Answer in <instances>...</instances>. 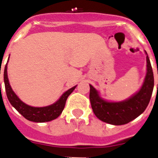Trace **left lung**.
Segmentation results:
<instances>
[{"mask_svg": "<svg viewBox=\"0 0 158 158\" xmlns=\"http://www.w3.org/2000/svg\"><path fill=\"white\" fill-rule=\"evenodd\" d=\"M146 73L139 89L129 98L120 102H111L102 97L100 92L89 85V100L95 115L100 120L113 125H122L139 117L148 106L154 87L152 68L147 53Z\"/></svg>", "mask_w": 158, "mask_h": 158, "instance_id": "left-lung-1", "label": "left lung"}]
</instances>
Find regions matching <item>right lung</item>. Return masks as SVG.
Segmentation results:
<instances>
[{
  "label": "right lung",
  "instance_id": "obj_1",
  "mask_svg": "<svg viewBox=\"0 0 158 158\" xmlns=\"http://www.w3.org/2000/svg\"><path fill=\"white\" fill-rule=\"evenodd\" d=\"M8 61H7V62H8ZM7 62H6L5 69H4V83H5L6 96H7V99L11 103V105L26 119H28L29 121H32V122H49V121H52V120H54L56 118H58L64 109L66 101L68 99V97L74 90L77 85L73 86L71 89L65 91L61 96V97L52 105H49V106H40V107L29 106L20 100V98L16 95V93L13 91V89L10 85L8 76H7Z\"/></svg>",
  "mask_w": 158,
  "mask_h": 158
}]
</instances>
